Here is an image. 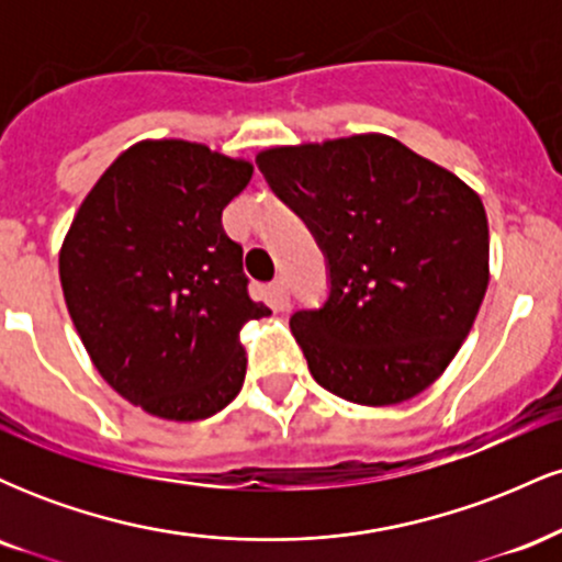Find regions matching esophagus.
Segmentation results:
<instances>
[{"label": "esophagus", "instance_id": "34e87169", "mask_svg": "<svg viewBox=\"0 0 562 562\" xmlns=\"http://www.w3.org/2000/svg\"><path fill=\"white\" fill-rule=\"evenodd\" d=\"M269 301H272L274 312H288V306H290V293H288L285 280H274L272 285H269Z\"/></svg>", "mask_w": 562, "mask_h": 562}]
</instances>
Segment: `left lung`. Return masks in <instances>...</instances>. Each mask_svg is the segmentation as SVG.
Listing matches in <instances>:
<instances>
[{
    "instance_id": "left-lung-1",
    "label": "left lung",
    "mask_w": 562,
    "mask_h": 562,
    "mask_svg": "<svg viewBox=\"0 0 562 562\" xmlns=\"http://www.w3.org/2000/svg\"><path fill=\"white\" fill-rule=\"evenodd\" d=\"M256 164L327 256L325 306L290 319L314 380L362 406L436 383L488 288L479 192L389 134L269 147Z\"/></svg>"
}]
</instances>
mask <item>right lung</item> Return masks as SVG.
Segmentation results:
<instances>
[{"label":"right lung","instance_id":"add662e5","mask_svg":"<svg viewBox=\"0 0 562 562\" xmlns=\"http://www.w3.org/2000/svg\"><path fill=\"white\" fill-rule=\"evenodd\" d=\"M254 164L200 142L142 139L81 200L60 285L89 359L160 420H205L243 389L240 330L267 317L222 211Z\"/></svg>","mask_w":562,"mask_h":562}]
</instances>
